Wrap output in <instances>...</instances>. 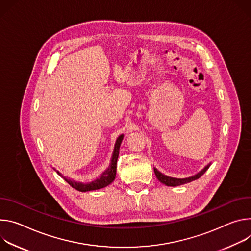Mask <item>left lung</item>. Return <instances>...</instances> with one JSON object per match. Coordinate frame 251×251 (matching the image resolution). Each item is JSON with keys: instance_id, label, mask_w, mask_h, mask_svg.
<instances>
[{"instance_id": "obj_1", "label": "left lung", "mask_w": 251, "mask_h": 251, "mask_svg": "<svg viewBox=\"0 0 251 251\" xmlns=\"http://www.w3.org/2000/svg\"><path fill=\"white\" fill-rule=\"evenodd\" d=\"M211 162H209L207 165H205L204 168L200 172L198 173L197 175H194L192 176H189V177H185V178H176V177H172V176H165L163 175L162 173H160L156 168H153V171H154V174H155V176L156 178L163 184L168 185V186H178V185H182V184H185V183H188V182H191L193 180H196L198 178H200L210 166Z\"/></svg>"}]
</instances>
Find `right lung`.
I'll return each mask as SVG.
<instances>
[{
    "mask_svg": "<svg viewBox=\"0 0 251 251\" xmlns=\"http://www.w3.org/2000/svg\"><path fill=\"white\" fill-rule=\"evenodd\" d=\"M124 140V134H121L118 138L117 142L114 148V151L113 154H111V158H110V163L108 165V168L96 179L90 181V182H80V181H75L74 179H71L67 176H65L63 174H61L59 171L55 170L53 168V170L57 172V174L63 177L71 186H73L74 188H75L78 191L81 192H87V191H91V190H96V189H100V188H103L105 186H107L108 184H110L113 182L116 178V175H117V161H118V157L120 154V148H121V144Z\"/></svg>",
    "mask_w": 251,
    "mask_h": 251,
    "instance_id": "add662e5",
    "label": "right lung"
}]
</instances>
